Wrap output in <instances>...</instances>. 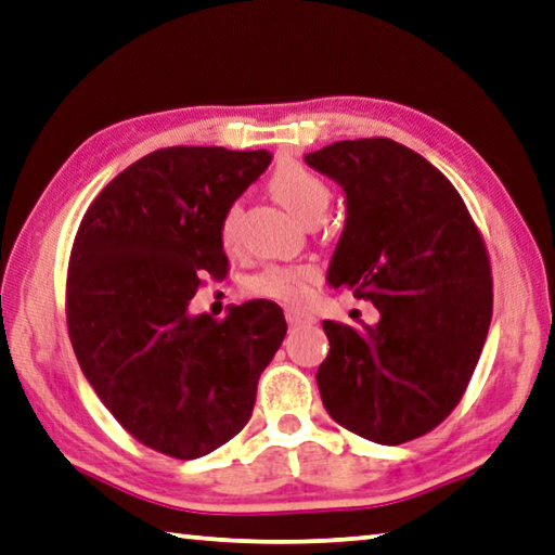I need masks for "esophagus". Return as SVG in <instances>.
Instances as JSON below:
<instances>
[{
	"instance_id": "esophagus-1",
	"label": "esophagus",
	"mask_w": 555,
	"mask_h": 555,
	"mask_svg": "<svg viewBox=\"0 0 555 555\" xmlns=\"http://www.w3.org/2000/svg\"><path fill=\"white\" fill-rule=\"evenodd\" d=\"M286 320H288L291 327H306V325H315V322H318V318L312 315V312L300 310V308H288Z\"/></svg>"
}]
</instances>
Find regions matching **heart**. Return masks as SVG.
<instances>
[{
	"mask_svg": "<svg viewBox=\"0 0 555 555\" xmlns=\"http://www.w3.org/2000/svg\"><path fill=\"white\" fill-rule=\"evenodd\" d=\"M269 191L281 206L306 223L318 220L330 206L332 191L327 181L300 163H279L269 177ZM240 204H230L220 216V240L230 249L237 245ZM320 271L312 264H269L249 281L251 294L281 300V304H304L310 288L318 284Z\"/></svg>",
	"mask_w": 555,
	"mask_h": 555,
	"instance_id": "b5f03b06",
	"label": "heart"
}]
</instances>
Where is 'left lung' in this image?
<instances>
[{
  "label": "left lung",
  "mask_w": 555,
  "mask_h": 555,
  "mask_svg": "<svg viewBox=\"0 0 555 555\" xmlns=\"http://www.w3.org/2000/svg\"><path fill=\"white\" fill-rule=\"evenodd\" d=\"M306 163L347 194L330 284L380 315L322 322V405L359 437L405 444L451 415L476 371L492 318L486 240L451 181L396 140H339Z\"/></svg>",
  "instance_id": "left-lung-1"
}]
</instances>
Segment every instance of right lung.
<instances>
[{"instance_id": "obj_1", "label": "right lung", "mask_w": 555, "mask_h": 555, "mask_svg": "<svg viewBox=\"0 0 555 555\" xmlns=\"http://www.w3.org/2000/svg\"><path fill=\"white\" fill-rule=\"evenodd\" d=\"M271 163L267 150H155L102 189L77 228L65 315L79 369L130 437L206 456L240 435L286 337L274 300L223 320L186 308L228 274L220 216Z\"/></svg>"}]
</instances>
